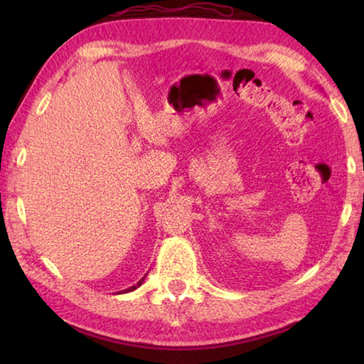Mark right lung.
<instances>
[{"instance_id":"add662e5","label":"right lung","mask_w":364,"mask_h":364,"mask_svg":"<svg viewBox=\"0 0 364 364\" xmlns=\"http://www.w3.org/2000/svg\"><path fill=\"white\" fill-rule=\"evenodd\" d=\"M144 278H146V276H144ZM144 278L143 279H141L139 282H138V284H134V286H132V287H128V289H123V291H120L119 294H127V292H133L134 291V289H138L141 284H143V281H144Z\"/></svg>"}]
</instances>
